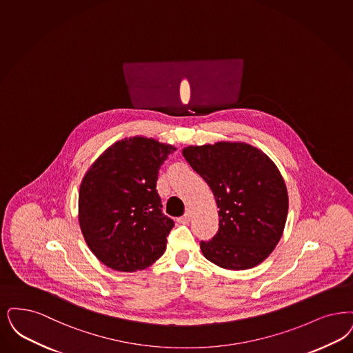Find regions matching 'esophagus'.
I'll list each match as a JSON object with an SVG mask.
<instances>
[{"instance_id":"esophagus-1","label":"esophagus","mask_w":353,"mask_h":353,"mask_svg":"<svg viewBox=\"0 0 353 353\" xmlns=\"http://www.w3.org/2000/svg\"><path fill=\"white\" fill-rule=\"evenodd\" d=\"M190 219H192V212L188 210V212L183 214V216H180V218L177 219V222L181 223V225H188V223L190 222Z\"/></svg>"}]
</instances>
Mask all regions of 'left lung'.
I'll return each instance as SVG.
<instances>
[{
  "label": "left lung",
  "mask_w": 353,
  "mask_h": 353,
  "mask_svg": "<svg viewBox=\"0 0 353 353\" xmlns=\"http://www.w3.org/2000/svg\"><path fill=\"white\" fill-rule=\"evenodd\" d=\"M183 155L210 186L219 209L216 234L201 241L203 256L231 270L263 263L281 239L289 208L276 164L243 141L189 145Z\"/></svg>",
  "instance_id": "obj_1"
}]
</instances>
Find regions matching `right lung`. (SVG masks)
Masks as SVG:
<instances>
[{
  "label": "right lung",
  "mask_w": 353,
  "mask_h": 353,
  "mask_svg": "<svg viewBox=\"0 0 353 353\" xmlns=\"http://www.w3.org/2000/svg\"><path fill=\"white\" fill-rule=\"evenodd\" d=\"M173 151V145L152 138H126L85 173L79 223L88 247L106 267L137 272L164 254L174 222L161 212L156 183Z\"/></svg>",
  "instance_id": "obj_1"
}]
</instances>
